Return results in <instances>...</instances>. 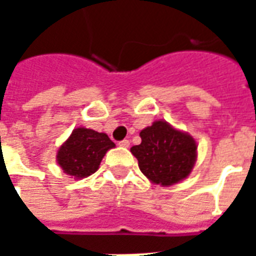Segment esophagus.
Here are the masks:
<instances>
[{
  "mask_svg": "<svg viewBox=\"0 0 256 256\" xmlns=\"http://www.w3.org/2000/svg\"><path fill=\"white\" fill-rule=\"evenodd\" d=\"M128 145H130V141H128V140H122V141L119 142V146H123V148H128Z\"/></svg>",
  "mask_w": 256,
  "mask_h": 256,
  "instance_id": "obj_1",
  "label": "esophagus"
}]
</instances>
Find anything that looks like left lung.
I'll return each mask as SVG.
<instances>
[{"mask_svg":"<svg viewBox=\"0 0 256 256\" xmlns=\"http://www.w3.org/2000/svg\"><path fill=\"white\" fill-rule=\"evenodd\" d=\"M141 144L132 146L140 170L150 181L170 186L192 172L198 158V145L192 136L156 120L140 133Z\"/></svg>","mask_w":256,"mask_h":256,"instance_id":"8db88e82","label":"left lung"}]
</instances>
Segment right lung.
Listing matches in <instances>:
<instances>
[{
    "mask_svg": "<svg viewBox=\"0 0 256 256\" xmlns=\"http://www.w3.org/2000/svg\"><path fill=\"white\" fill-rule=\"evenodd\" d=\"M114 146L106 133L78 128L58 148L56 160L66 174L80 180L97 172L106 150Z\"/></svg>",
    "mask_w": 256,
    "mask_h": 256,
    "instance_id": "obj_1",
    "label": "right lung"
}]
</instances>
